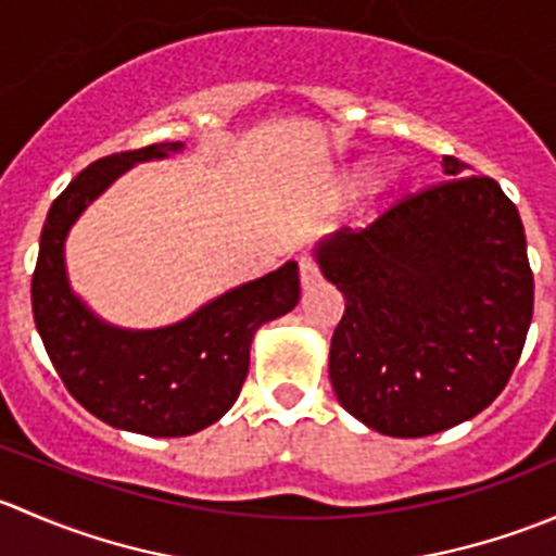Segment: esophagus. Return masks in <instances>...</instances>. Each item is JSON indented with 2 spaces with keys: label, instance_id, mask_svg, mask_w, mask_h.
I'll list each match as a JSON object with an SVG mask.
<instances>
[{
  "label": "esophagus",
  "instance_id": "34e87169",
  "mask_svg": "<svg viewBox=\"0 0 556 556\" xmlns=\"http://www.w3.org/2000/svg\"><path fill=\"white\" fill-rule=\"evenodd\" d=\"M299 274H301V288H304V290H309L312 285L319 282L317 266H314L312 257H301V261H299Z\"/></svg>",
  "mask_w": 556,
  "mask_h": 556
}]
</instances>
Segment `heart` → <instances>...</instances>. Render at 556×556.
Returning a JSON list of instances; mask_svg holds the SVG:
<instances>
[{
    "mask_svg": "<svg viewBox=\"0 0 556 556\" xmlns=\"http://www.w3.org/2000/svg\"><path fill=\"white\" fill-rule=\"evenodd\" d=\"M377 172H379V161L377 159L355 161V164H350L344 172H341L339 190L352 199V195L363 193V190H366L368 185L377 179ZM401 188H403V166H392V169H387L382 177L377 179V185H374V190H377L382 199L397 195V190H401Z\"/></svg>",
    "mask_w": 556,
    "mask_h": 556,
    "instance_id": "1",
    "label": "heart"
}]
</instances>
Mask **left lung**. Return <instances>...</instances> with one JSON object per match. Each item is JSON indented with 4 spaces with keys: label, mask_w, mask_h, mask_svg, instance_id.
<instances>
[{
    "label": "left lung",
    "mask_w": 556,
    "mask_h": 556,
    "mask_svg": "<svg viewBox=\"0 0 556 556\" xmlns=\"http://www.w3.org/2000/svg\"><path fill=\"white\" fill-rule=\"evenodd\" d=\"M444 155L454 179L314 247L344 295L328 374L341 406L392 439L441 433L484 412L517 366L532 271L517 206Z\"/></svg>",
    "instance_id": "obj_1"
}]
</instances>
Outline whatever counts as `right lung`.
Here are the masks:
<instances>
[{
	"mask_svg": "<svg viewBox=\"0 0 556 556\" xmlns=\"http://www.w3.org/2000/svg\"><path fill=\"white\" fill-rule=\"evenodd\" d=\"M182 142L93 161L53 201L39 237L31 309L61 382L93 417L128 433L177 439L199 433L237 403L257 328L299 304V263L226 290L164 328H117L72 290L66 237L91 201L144 161L182 153Z\"/></svg>",
	"mask_w": 556,
	"mask_h": 556,
	"instance_id": "add662e5",
	"label": "right lung"
}]
</instances>
